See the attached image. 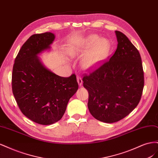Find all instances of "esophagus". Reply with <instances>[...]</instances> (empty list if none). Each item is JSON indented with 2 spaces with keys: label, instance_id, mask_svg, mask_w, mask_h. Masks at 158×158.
<instances>
[{
  "label": "esophagus",
  "instance_id": "esophagus-1",
  "mask_svg": "<svg viewBox=\"0 0 158 158\" xmlns=\"http://www.w3.org/2000/svg\"><path fill=\"white\" fill-rule=\"evenodd\" d=\"M77 82H78L79 85H82L83 82H82V78H81V76L80 75H77Z\"/></svg>",
  "mask_w": 158,
  "mask_h": 158
}]
</instances>
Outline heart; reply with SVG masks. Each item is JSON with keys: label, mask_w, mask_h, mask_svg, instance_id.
<instances>
[{"label": "heart", "mask_w": 158, "mask_h": 158, "mask_svg": "<svg viewBox=\"0 0 158 158\" xmlns=\"http://www.w3.org/2000/svg\"><path fill=\"white\" fill-rule=\"evenodd\" d=\"M82 47L84 49L92 47L85 55L82 60L83 67L87 69L92 68L99 63L107 55L110 48L108 40L105 38H99L97 35H91L85 38ZM78 51V48H76L73 54Z\"/></svg>", "instance_id": "1"}]
</instances>
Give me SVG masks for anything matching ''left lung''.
Wrapping results in <instances>:
<instances>
[{"label": "left lung", "instance_id": "obj_1", "mask_svg": "<svg viewBox=\"0 0 158 158\" xmlns=\"http://www.w3.org/2000/svg\"><path fill=\"white\" fill-rule=\"evenodd\" d=\"M115 33L118 44L114 53L82 79L89 94L90 113L107 123L121 120L135 109L144 85L139 51L124 33Z\"/></svg>", "mask_w": 158, "mask_h": 158}]
</instances>
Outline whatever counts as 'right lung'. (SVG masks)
Segmentation results:
<instances>
[{
	"mask_svg": "<svg viewBox=\"0 0 158 158\" xmlns=\"http://www.w3.org/2000/svg\"><path fill=\"white\" fill-rule=\"evenodd\" d=\"M51 32L34 34L22 45L13 66L12 88L22 113L43 125L63 117L68 102L78 89L76 75L61 77L42 64L38 55L51 48Z\"/></svg>",
	"mask_w": 158,
	"mask_h": 158,
	"instance_id": "obj_1",
	"label": "right lung"
}]
</instances>
